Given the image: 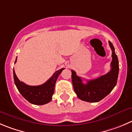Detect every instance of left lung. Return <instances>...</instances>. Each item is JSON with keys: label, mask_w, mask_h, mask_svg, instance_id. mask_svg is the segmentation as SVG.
Returning <instances> with one entry per match:
<instances>
[{"label": "left lung", "mask_w": 132, "mask_h": 132, "mask_svg": "<svg viewBox=\"0 0 132 132\" xmlns=\"http://www.w3.org/2000/svg\"><path fill=\"white\" fill-rule=\"evenodd\" d=\"M109 45L112 50L111 69L106 74L95 79L87 81L84 84L83 79L72 70V80L73 89L80 100L88 102H98L110 93L116 86L119 76V60L114 52V48L111 42Z\"/></svg>", "instance_id": "obj_1"}]
</instances>
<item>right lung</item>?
I'll return each instance as SVG.
<instances>
[{
    "label": "right lung",
    "mask_w": 132,
    "mask_h": 132,
    "mask_svg": "<svg viewBox=\"0 0 132 132\" xmlns=\"http://www.w3.org/2000/svg\"><path fill=\"white\" fill-rule=\"evenodd\" d=\"M17 61L15 59V63ZM64 68L58 70L53 76L43 85L38 86H30L19 80L13 70V79L16 87L21 94L30 103L34 105H44L51 102L55 90V85L58 77Z\"/></svg>",
    "instance_id": "add662e5"
}]
</instances>
